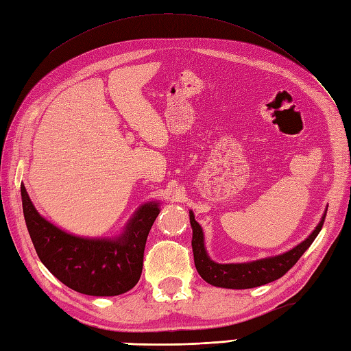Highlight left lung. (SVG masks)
Here are the masks:
<instances>
[{"instance_id": "obj_1", "label": "left lung", "mask_w": 351, "mask_h": 351, "mask_svg": "<svg viewBox=\"0 0 351 351\" xmlns=\"http://www.w3.org/2000/svg\"><path fill=\"white\" fill-rule=\"evenodd\" d=\"M326 214L322 221L318 223L314 232L306 240L295 245L293 250H289L283 255L265 258L259 261H253L247 264H217L208 258L204 245V232L199 223L195 220V214L190 211V223L193 228V255H195V265L197 273L202 276V279L214 287L232 288V289H245L265 285L268 282L282 278L297 261L300 259L309 245L314 243L319 230L323 228Z\"/></svg>"}]
</instances>
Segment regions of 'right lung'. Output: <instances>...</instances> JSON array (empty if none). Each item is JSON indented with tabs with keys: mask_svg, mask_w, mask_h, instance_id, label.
Here are the masks:
<instances>
[{
	"mask_svg": "<svg viewBox=\"0 0 351 351\" xmlns=\"http://www.w3.org/2000/svg\"><path fill=\"white\" fill-rule=\"evenodd\" d=\"M22 210L29 238L42 264L66 287L87 295H119L136 287L147 234L160 208L151 202L138 208L122 237L90 240L63 232L36 211L21 185Z\"/></svg>",
	"mask_w": 351,
	"mask_h": 351,
	"instance_id": "obj_1",
	"label": "right lung"
}]
</instances>
